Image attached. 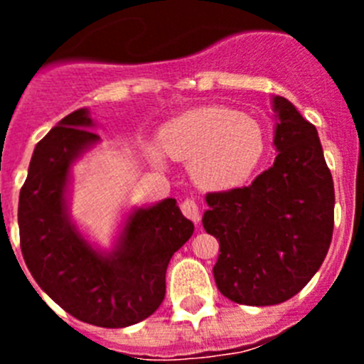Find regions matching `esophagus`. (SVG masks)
<instances>
[{
	"mask_svg": "<svg viewBox=\"0 0 364 364\" xmlns=\"http://www.w3.org/2000/svg\"><path fill=\"white\" fill-rule=\"evenodd\" d=\"M180 211L184 213L186 218L193 220L195 224H198V220H200V210H198V204L193 200V198H186V200L180 204Z\"/></svg>",
	"mask_w": 364,
	"mask_h": 364,
	"instance_id": "obj_1",
	"label": "esophagus"
}]
</instances>
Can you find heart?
Returning a JSON list of instances; mask_svg holds the SVG:
<instances>
[{"label":"heart","instance_id":"b5f03b06","mask_svg":"<svg viewBox=\"0 0 364 364\" xmlns=\"http://www.w3.org/2000/svg\"><path fill=\"white\" fill-rule=\"evenodd\" d=\"M159 146L175 160H189L191 178L210 191L239 188L266 153V133L257 118L222 105L186 111L159 131ZM154 162L162 154L151 149Z\"/></svg>","mask_w":364,"mask_h":364}]
</instances>
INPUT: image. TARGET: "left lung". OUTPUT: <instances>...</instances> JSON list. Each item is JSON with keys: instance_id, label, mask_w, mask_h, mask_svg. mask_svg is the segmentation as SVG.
<instances>
[{"instance_id": "obj_1", "label": "left lung", "mask_w": 364, "mask_h": 364, "mask_svg": "<svg viewBox=\"0 0 364 364\" xmlns=\"http://www.w3.org/2000/svg\"><path fill=\"white\" fill-rule=\"evenodd\" d=\"M273 166L246 188L208 193L202 217L220 246L218 291L247 306L299 294L323 264L333 233L336 193L317 129L282 96L273 98Z\"/></svg>"}]
</instances>
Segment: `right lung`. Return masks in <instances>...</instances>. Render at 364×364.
<instances>
[{
    "mask_svg": "<svg viewBox=\"0 0 364 364\" xmlns=\"http://www.w3.org/2000/svg\"><path fill=\"white\" fill-rule=\"evenodd\" d=\"M87 109L58 122L34 147L19 191V244L41 290L83 323L124 328L147 319L166 295V269L193 235L175 198L131 211L114 250L100 252L67 210L70 166L100 142Z\"/></svg>",
    "mask_w": 364,
    "mask_h": 364,
    "instance_id": "1",
    "label": "right lung"
}]
</instances>
